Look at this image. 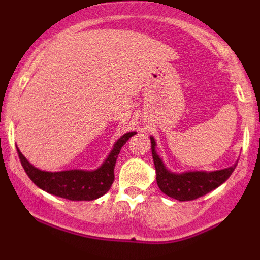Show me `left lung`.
Masks as SVG:
<instances>
[{
	"label": "left lung",
	"mask_w": 260,
	"mask_h": 260,
	"mask_svg": "<svg viewBox=\"0 0 260 260\" xmlns=\"http://www.w3.org/2000/svg\"><path fill=\"white\" fill-rule=\"evenodd\" d=\"M151 153L155 170H156V182L160 190L171 198L180 202L193 201L199 197L205 196L225 182L232 175L237 165L230 166L228 169L216 170V171H188L183 174H175L169 171L164 165L161 157L157 155L156 143L153 137H150Z\"/></svg>",
	"instance_id": "obj_1"
}]
</instances>
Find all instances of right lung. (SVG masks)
Listing matches in <instances>:
<instances>
[{
    "label": "right lung",
    "mask_w": 260,
    "mask_h": 260,
    "mask_svg": "<svg viewBox=\"0 0 260 260\" xmlns=\"http://www.w3.org/2000/svg\"><path fill=\"white\" fill-rule=\"evenodd\" d=\"M134 134L136 132L123 134L115 143L103 165L92 171H84V170H68V171L59 172L41 171L32 166L18 148L17 151L26 175L45 192L68 201H94L109 192L115 180L113 170L121 148Z\"/></svg>",
    "instance_id": "add662e5"
}]
</instances>
